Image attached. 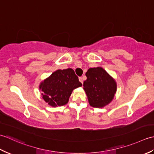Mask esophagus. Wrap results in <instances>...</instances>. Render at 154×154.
Segmentation results:
<instances>
[{
	"label": "esophagus",
	"mask_w": 154,
	"mask_h": 154,
	"mask_svg": "<svg viewBox=\"0 0 154 154\" xmlns=\"http://www.w3.org/2000/svg\"><path fill=\"white\" fill-rule=\"evenodd\" d=\"M79 81L80 82L83 84V78L82 77H79Z\"/></svg>",
	"instance_id": "1"
}]
</instances>
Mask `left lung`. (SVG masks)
<instances>
[{
    "label": "left lung",
    "mask_w": 154,
    "mask_h": 154,
    "mask_svg": "<svg viewBox=\"0 0 154 154\" xmlns=\"http://www.w3.org/2000/svg\"><path fill=\"white\" fill-rule=\"evenodd\" d=\"M85 75L87 80L83 83V89L90 105L95 108L108 105L116 92L115 79L101 67L89 68Z\"/></svg>",
    "instance_id": "8db88e82"
}]
</instances>
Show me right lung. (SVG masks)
Returning a JSON list of instances; mask_svg holds the SVG:
<instances>
[{
	"label": "right lung",
	"instance_id": "add662e5",
	"mask_svg": "<svg viewBox=\"0 0 154 154\" xmlns=\"http://www.w3.org/2000/svg\"><path fill=\"white\" fill-rule=\"evenodd\" d=\"M82 86L73 69H57L39 85L44 101L52 107L66 104L73 91Z\"/></svg>",
	"mask_w": 154,
	"mask_h": 154
}]
</instances>
